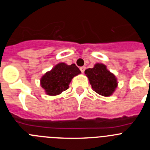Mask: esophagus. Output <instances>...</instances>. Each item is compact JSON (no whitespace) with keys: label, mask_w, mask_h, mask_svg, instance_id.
Masks as SVG:
<instances>
[{"label":"esophagus","mask_w":150,"mask_h":150,"mask_svg":"<svg viewBox=\"0 0 150 150\" xmlns=\"http://www.w3.org/2000/svg\"><path fill=\"white\" fill-rule=\"evenodd\" d=\"M85 70H86V67H84V66H83V67H80V71H81L82 73H84Z\"/></svg>","instance_id":"obj_1"}]
</instances>
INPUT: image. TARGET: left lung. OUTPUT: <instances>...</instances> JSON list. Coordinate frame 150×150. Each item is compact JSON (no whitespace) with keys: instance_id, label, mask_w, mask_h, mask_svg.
Returning <instances> with one entry per match:
<instances>
[{"instance_id":"obj_1","label":"left lung","mask_w":150,"mask_h":150,"mask_svg":"<svg viewBox=\"0 0 150 150\" xmlns=\"http://www.w3.org/2000/svg\"><path fill=\"white\" fill-rule=\"evenodd\" d=\"M85 74L88 78L92 89L102 96H110L118 86L115 75L107 70L104 64H96L93 68L86 69Z\"/></svg>"}]
</instances>
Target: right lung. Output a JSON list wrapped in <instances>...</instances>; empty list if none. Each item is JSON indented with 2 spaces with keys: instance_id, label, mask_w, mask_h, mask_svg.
<instances>
[{
  "instance_id": "obj_1",
  "label": "right lung",
  "mask_w": 150,
  "mask_h": 150,
  "mask_svg": "<svg viewBox=\"0 0 150 150\" xmlns=\"http://www.w3.org/2000/svg\"><path fill=\"white\" fill-rule=\"evenodd\" d=\"M80 73L81 71L75 64L67 65L63 62L59 63L41 77L40 86L46 95L51 96L59 95L69 88L73 78Z\"/></svg>"
}]
</instances>
